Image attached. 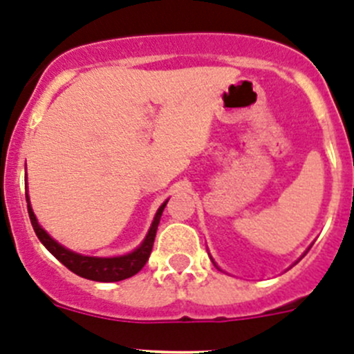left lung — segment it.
I'll list each match as a JSON object with an SVG mask.
<instances>
[{
  "instance_id": "1",
  "label": "left lung",
  "mask_w": 354,
  "mask_h": 354,
  "mask_svg": "<svg viewBox=\"0 0 354 354\" xmlns=\"http://www.w3.org/2000/svg\"><path fill=\"white\" fill-rule=\"evenodd\" d=\"M214 266H216V263H214ZM216 267H217V266H216Z\"/></svg>"
}]
</instances>
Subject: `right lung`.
<instances>
[{
	"mask_svg": "<svg viewBox=\"0 0 354 354\" xmlns=\"http://www.w3.org/2000/svg\"><path fill=\"white\" fill-rule=\"evenodd\" d=\"M25 198H27V209H28V217H30L32 227H34L35 234L41 240V243L66 267L71 272L77 274V276L85 277V279L91 281H99V283H116V281L128 279V277L135 276L137 272H140L142 267L147 263L149 257H151L152 246H154L157 226H159L160 216H162V210L166 207L167 200L162 203V205L157 209L154 221L151 224V230H149L147 236L144 238L142 245L138 246L137 250H133L131 253H127V255L121 257H109V259H104V257H87L80 255V253H75L71 250L65 248L63 245H59L58 241L53 240L48 233L41 227V224L35 219V214L32 210L30 202H28V195L25 194Z\"/></svg>",
	"mask_w": 354,
	"mask_h": 354,
	"instance_id": "add662e5",
	"label": "right lung"
}]
</instances>
